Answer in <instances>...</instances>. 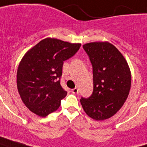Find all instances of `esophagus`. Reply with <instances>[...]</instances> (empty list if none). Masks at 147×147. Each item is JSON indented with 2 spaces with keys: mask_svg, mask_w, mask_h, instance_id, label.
<instances>
[{
  "mask_svg": "<svg viewBox=\"0 0 147 147\" xmlns=\"http://www.w3.org/2000/svg\"><path fill=\"white\" fill-rule=\"evenodd\" d=\"M71 92H72V93H73V94H78V88H73V89L71 90Z\"/></svg>",
  "mask_w": 147,
  "mask_h": 147,
  "instance_id": "1",
  "label": "esophagus"
}]
</instances>
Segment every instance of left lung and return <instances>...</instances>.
<instances>
[{
    "mask_svg": "<svg viewBox=\"0 0 147 147\" xmlns=\"http://www.w3.org/2000/svg\"><path fill=\"white\" fill-rule=\"evenodd\" d=\"M93 68V93L80 99L83 109L91 118L104 121L114 116L127 100L131 73L123 55L108 42L83 45Z\"/></svg>",
    "mask_w": 147,
    "mask_h": 147,
    "instance_id": "left-lung-1",
    "label": "left lung"
}]
</instances>
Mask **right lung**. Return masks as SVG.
Wrapping results in <instances>:
<instances>
[{
	"label": "right lung",
	"mask_w": 147,
	"mask_h": 147,
	"mask_svg": "<svg viewBox=\"0 0 147 147\" xmlns=\"http://www.w3.org/2000/svg\"><path fill=\"white\" fill-rule=\"evenodd\" d=\"M80 47L81 43L46 38L25 53L17 69V85L30 111L44 117L59 107L67 94L60 85L63 62Z\"/></svg>",
	"instance_id": "obj_1"
}]
</instances>
